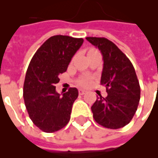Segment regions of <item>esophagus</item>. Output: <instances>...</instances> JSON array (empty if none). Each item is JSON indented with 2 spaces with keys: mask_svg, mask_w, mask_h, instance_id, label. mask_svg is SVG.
<instances>
[{
  "mask_svg": "<svg viewBox=\"0 0 158 158\" xmlns=\"http://www.w3.org/2000/svg\"><path fill=\"white\" fill-rule=\"evenodd\" d=\"M87 93L86 90H84V89H79V94H80V95H84V94H85Z\"/></svg>",
  "mask_w": 158,
  "mask_h": 158,
  "instance_id": "1",
  "label": "esophagus"
}]
</instances>
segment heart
Wrapping results in <instances>:
<instances>
[{"label": "heart", "mask_w": 158, "mask_h": 158, "mask_svg": "<svg viewBox=\"0 0 158 158\" xmlns=\"http://www.w3.org/2000/svg\"><path fill=\"white\" fill-rule=\"evenodd\" d=\"M93 50H94V49H92V50L90 51ZM90 51H89V52H90ZM90 83H91V77L89 76L81 77V78L78 80V84H79L80 86H88V85L90 84Z\"/></svg>", "instance_id": "heart-1"}]
</instances>
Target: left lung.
<instances>
[{"label":"left lung","mask_w":158,"mask_h":158,"mask_svg":"<svg viewBox=\"0 0 158 158\" xmlns=\"http://www.w3.org/2000/svg\"><path fill=\"white\" fill-rule=\"evenodd\" d=\"M86 39L102 55L101 84L107 96H97L91 110L97 123L108 129H120L130 122L140 100V86L129 58L112 42L105 38Z\"/></svg>","instance_id":"obj_1"}]
</instances>
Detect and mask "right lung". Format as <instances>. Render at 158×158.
Segmentation results:
<instances>
[{
	"label": "right lung",
	"instance_id": "obj_1",
	"mask_svg": "<svg viewBox=\"0 0 158 158\" xmlns=\"http://www.w3.org/2000/svg\"><path fill=\"white\" fill-rule=\"evenodd\" d=\"M83 43V38L52 36L38 48L29 63L23 84V100L31 120L44 132L58 131L69 121L78 89L70 88L60 95L55 84L59 83V75L66 71Z\"/></svg>",
	"mask_w": 158,
	"mask_h": 158
}]
</instances>
